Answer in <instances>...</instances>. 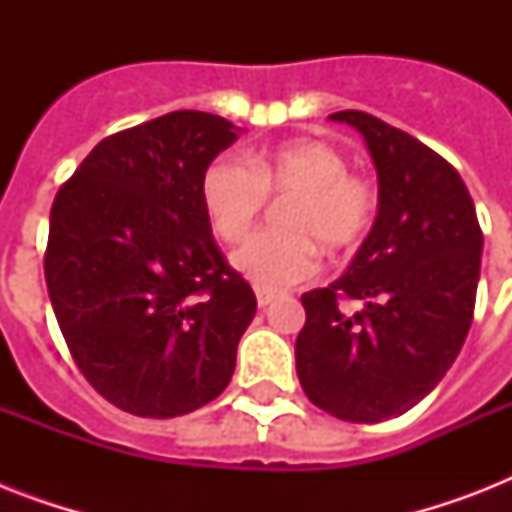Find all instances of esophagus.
Here are the masks:
<instances>
[{"instance_id": "1", "label": "esophagus", "mask_w": 512, "mask_h": 512, "mask_svg": "<svg viewBox=\"0 0 512 512\" xmlns=\"http://www.w3.org/2000/svg\"><path fill=\"white\" fill-rule=\"evenodd\" d=\"M255 295H257V305H260V308H268V305H271L273 300L279 297V292H273V289H265V287H257Z\"/></svg>"}]
</instances>
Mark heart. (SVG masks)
<instances>
[{"label": "heart", "instance_id": "b5f03b06", "mask_svg": "<svg viewBox=\"0 0 512 512\" xmlns=\"http://www.w3.org/2000/svg\"><path fill=\"white\" fill-rule=\"evenodd\" d=\"M281 209L284 228L249 236L231 255L233 268L257 287L281 289L308 279L319 247L342 255L358 247L377 215L372 180L348 172V159L324 140H289L276 148L217 156L201 172V204L223 241L252 231L268 196H289Z\"/></svg>", "mask_w": 512, "mask_h": 512}]
</instances>
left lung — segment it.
Returning a JSON list of instances; mask_svg holds the SVG:
<instances>
[{
    "mask_svg": "<svg viewBox=\"0 0 512 512\" xmlns=\"http://www.w3.org/2000/svg\"><path fill=\"white\" fill-rule=\"evenodd\" d=\"M329 119L364 135L380 209L348 271L303 295L297 377L305 396L337 420L382 422L428 396L460 353L484 233L444 156L364 111ZM350 299L362 303L358 312L344 308Z\"/></svg>",
    "mask_w": 512,
    "mask_h": 512,
    "instance_id": "8db88e82",
    "label": "left lung"
}]
</instances>
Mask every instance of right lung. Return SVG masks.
I'll list each match as a JSON object with an SVG mask.
<instances>
[{
    "label": "right lung",
    "instance_id": "right-lung-1",
    "mask_svg": "<svg viewBox=\"0 0 512 512\" xmlns=\"http://www.w3.org/2000/svg\"><path fill=\"white\" fill-rule=\"evenodd\" d=\"M228 119L172 111L92 148L52 201L44 279L79 372L138 417H177L231 382L255 319L201 204Z\"/></svg>",
    "mask_w": 512,
    "mask_h": 512
}]
</instances>
